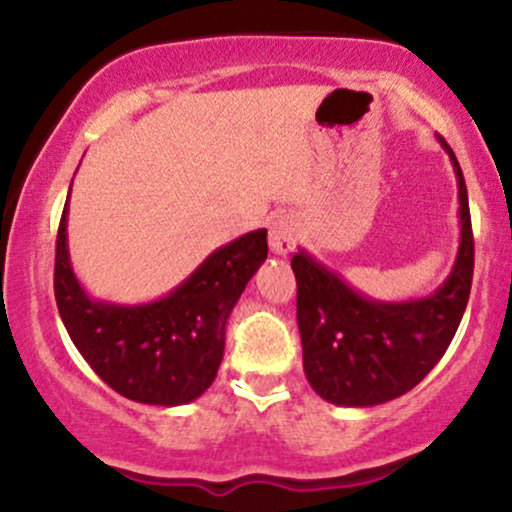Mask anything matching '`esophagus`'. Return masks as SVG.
<instances>
[{
    "label": "esophagus",
    "instance_id": "esophagus-1",
    "mask_svg": "<svg viewBox=\"0 0 512 512\" xmlns=\"http://www.w3.org/2000/svg\"><path fill=\"white\" fill-rule=\"evenodd\" d=\"M296 236L298 226L291 216H274L272 223H269V250L274 255H289L296 248Z\"/></svg>",
    "mask_w": 512,
    "mask_h": 512
}]
</instances>
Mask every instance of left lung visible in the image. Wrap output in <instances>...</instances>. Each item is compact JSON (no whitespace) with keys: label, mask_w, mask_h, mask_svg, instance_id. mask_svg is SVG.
Returning a JSON list of instances; mask_svg holds the SVG:
<instances>
[{"label":"left lung","mask_w":512,"mask_h":512,"mask_svg":"<svg viewBox=\"0 0 512 512\" xmlns=\"http://www.w3.org/2000/svg\"><path fill=\"white\" fill-rule=\"evenodd\" d=\"M460 195V248L431 296L387 303L363 296L305 250L293 255L303 370L313 390L339 407H373L402 397L443 358L464 315L474 274L467 185L445 139Z\"/></svg>","instance_id":"obj_1"}]
</instances>
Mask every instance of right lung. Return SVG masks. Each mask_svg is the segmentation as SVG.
I'll use <instances>...</instances> for the list:
<instances>
[{
  "label": "right lung",
  "instance_id": "right-lung-1",
  "mask_svg": "<svg viewBox=\"0 0 512 512\" xmlns=\"http://www.w3.org/2000/svg\"><path fill=\"white\" fill-rule=\"evenodd\" d=\"M67 207L69 197L57 231L55 301L79 354L132 402L178 407L204 395L219 373L231 310L267 260V231H250L214 250L168 296L120 305L93 301L76 279Z\"/></svg>",
  "mask_w": 512,
  "mask_h": 512
}]
</instances>
